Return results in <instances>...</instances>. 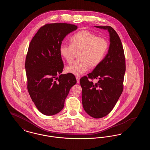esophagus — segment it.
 Wrapping results in <instances>:
<instances>
[{
    "instance_id": "obj_1",
    "label": "esophagus",
    "mask_w": 150,
    "mask_h": 150,
    "mask_svg": "<svg viewBox=\"0 0 150 150\" xmlns=\"http://www.w3.org/2000/svg\"><path fill=\"white\" fill-rule=\"evenodd\" d=\"M76 79L77 83H79V80H80V77H76Z\"/></svg>"
}]
</instances>
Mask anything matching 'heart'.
<instances>
[{"mask_svg":"<svg viewBox=\"0 0 150 150\" xmlns=\"http://www.w3.org/2000/svg\"><path fill=\"white\" fill-rule=\"evenodd\" d=\"M108 48L107 40L87 30H81L70 39V45L62 44L59 53L68 64H71L78 54L79 61L67 66L66 71L75 76L85 73L89 67L94 68L100 64Z\"/></svg>","mask_w":150,"mask_h":150,"instance_id":"1","label":"heart"}]
</instances>
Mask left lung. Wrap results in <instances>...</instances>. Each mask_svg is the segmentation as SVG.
<instances>
[{"mask_svg": "<svg viewBox=\"0 0 150 150\" xmlns=\"http://www.w3.org/2000/svg\"><path fill=\"white\" fill-rule=\"evenodd\" d=\"M109 33L108 53L93 71L80 80L82 88V103L86 112L98 119L108 114L117 103L123 91L125 72V59L121 40L111 26H94ZM88 78H96L94 84Z\"/></svg>", "mask_w": 150, "mask_h": 150, "instance_id": "8db88e82", "label": "left lung"}]
</instances>
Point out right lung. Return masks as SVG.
<instances>
[{"label":"right lung","mask_w":150,"mask_h":150,"mask_svg":"<svg viewBox=\"0 0 150 150\" xmlns=\"http://www.w3.org/2000/svg\"><path fill=\"white\" fill-rule=\"evenodd\" d=\"M77 28L70 23L46 24L30 43L25 61L27 87L36 107L45 115H54L63 109L71 88L76 83L74 75L61 74L64 63L59 47L65 36Z\"/></svg>","instance_id":"1"}]
</instances>
